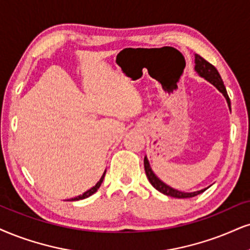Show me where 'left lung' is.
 <instances>
[{"instance_id": "8db88e82", "label": "left lung", "mask_w": 250, "mask_h": 250, "mask_svg": "<svg viewBox=\"0 0 250 250\" xmlns=\"http://www.w3.org/2000/svg\"><path fill=\"white\" fill-rule=\"evenodd\" d=\"M195 72L198 74L200 78L205 79L206 81H208L211 84H213L215 88L219 90L221 94L224 95V97L226 98L227 104H229V107L230 110V101L229 95H227L226 88H225L223 80H221L220 74L218 73V70L213 64L208 62L205 59H203L199 54H195ZM144 166H145V171H146L147 178H148L149 183L155 188L156 190L160 191V192L163 193V195H167L170 197H175V198H191V197H195L199 193L204 192V191L208 189H202L199 191H193V192H184V191H180L174 189V188L169 187L168 184H166L165 182H162L160 178L154 174L152 167H150L148 159L147 156H145L144 159Z\"/></svg>"}]
</instances>
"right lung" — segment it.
<instances>
[{"instance_id": "add662e5", "label": "right lung", "mask_w": 250, "mask_h": 250, "mask_svg": "<svg viewBox=\"0 0 250 250\" xmlns=\"http://www.w3.org/2000/svg\"><path fill=\"white\" fill-rule=\"evenodd\" d=\"M105 172H106V170H104V172H103V175H102V177H101V180L97 182L96 184H95L94 187L91 188V189H89V190H87L85 191L84 193H82V195H80V196H78V197H74V198H72V199H68V200H70V202H74V200H80V199H84V198H88V197H90L91 195H94L95 192H96V191L100 189V187H101V184L103 183V180H104V176H105Z\"/></svg>"}]
</instances>
